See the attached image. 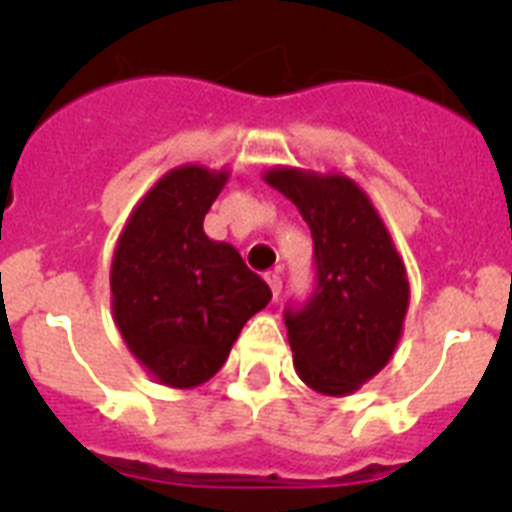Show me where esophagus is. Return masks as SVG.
Segmentation results:
<instances>
[{"mask_svg": "<svg viewBox=\"0 0 512 512\" xmlns=\"http://www.w3.org/2000/svg\"><path fill=\"white\" fill-rule=\"evenodd\" d=\"M266 282H269L274 300H279V295H282V277H279V271H271V274H266Z\"/></svg>", "mask_w": 512, "mask_h": 512, "instance_id": "obj_1", "label": "esophagus"}]
</instances>
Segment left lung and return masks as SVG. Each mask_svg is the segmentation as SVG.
Listing matches in <instances>:
<instances>
[{
	"instance_id": "8db88e82",
	"label": "left lung",
	"mask_w": 512,
	"mask_h": 512,
	"mask_svg": "<svg viewBox=\"0 0 512 512\" xmlns=\"http://www.w3.org/2000/svg\"><path fill=\"white\" fill-rule=\"evenodd\" d=\"M264 179L295 202L312 233L315 287L284 310L297 374L323 395H348L400 341L410 297L400 253L369 197L346 176L271 169Z\"/></svg>"
}]
</instances>
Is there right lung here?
Segmentation results:
<instances>
[{"label":"right lung","mask_w":512,"mask_h":512,"mask_svg":"<svg viewBox=\"0 0 512 512\" xmlns=\"http://www.w3.org/2000/svg\"><path fill=\"white\" fill-rule=\"evenodd\" d=\"M228 171L182 166L158 179L122 230L112 259V312L135 359L169 387L215 377L271 289L230 243L202 230Z\"/></svg>","instance_id":"add662e5"}]
</instances>
